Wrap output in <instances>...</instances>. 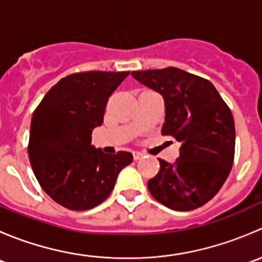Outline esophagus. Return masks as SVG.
<instances>
[{
  "mask_svg": "<svg viewBox=\"0 0 262 262\" xmlns=\"http://www.w3.org/2000/svg\"><path fill=\"white\" fill-rule=\"evenodd\" d=\"M133 157L134 160H141V158L143 157V155H142L141 152H133Z\"/></svg>",
  "mask_w": 262,
  "mask_h": 262,
  "instance_id": "obj_1",
  "label": "esophagus"
}]
</instances>
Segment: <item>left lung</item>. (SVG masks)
<instances>
[{
  "label": "left lung",
  "mask_w": 262,
  "mask_h": 262,
  "mask_svg": "<svg viewBox=\"0 0 262 262\" xmlns=\"http://www.w3.org/2000/svg\"><path fill=\"white\" fill-rule=\"evenodd\" d=\"M132 76L165 100L163 136L180 142L173 163L160 161L148 181L152 196L173 210H192L215 196L231 172L236 129L231 109L212 82L176 67Z\"/></svg>",
  "instance_id": "obj_1"
}]
</instances>
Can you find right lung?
<instances>
[{
    "label": "right lung",
    "mask_w": 262,
    "mask_h": 262,
    "mask_svg": "<svg viewBox=\"0 0 262 262\" xmlns=\"http://www.w3.org/2000/svg\"><path fill=\"white\" fill-rule=\"evenodd\" d=\"M129 72L73 73L47 92L33 114L28 153L41 189L62 207L87 210L101 204L133 155H107L91 146L107 100Z\"/></svg>",
    "instance_id": "right-lung-1"
}]
</instances>
